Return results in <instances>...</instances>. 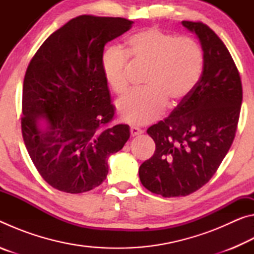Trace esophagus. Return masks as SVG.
I'll return each instance as SVG.
<instances>
[{"label": "esophagus", "instance_id": "34e87169", "mask_svg": "<svg viewBox=\"0 0 254 254\" xmlns=\"http://www.w3.org/2000/svg\"><path fill=\"white\" fill-rule=\"evenodd\" d=\"M130 132H131L132 136H136V135H139V134H141V133H142V130H140V128L136 127H131Z\"/></svg>", "mask_w": 254, "mask_h": 254}]
</instances>
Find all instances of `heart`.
<instances>
[{"mask_svg": "<svg viewBox=\"0 0 254 254\" xmlns=\"http://www.w3.org/2000/svg\"><path fill=\"white\" fill-rule=\"evenodd\" d=\"M128 57L149 67L147 88L130 92L118 102L120 118L131 124L152 122L163 113L167 102L175 106L184 101L194 89L203 67V51L196 40L156 27L143 29L127 38L126 51L109 46L101 56L103 77L117 94L127 89Z\"/></svg>", "mask_w": 254, "mask_h": 254, "instance_id": "heart-1", "label": "heart"}]
</instances>
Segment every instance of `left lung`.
<instances>
[{"instance_id":"left-lung-1","label":"left lung","mask_w":254,"mask_h":254,"mask_svg":"<svg viewBox=\"0 0 254 254\" xmlns=\"http://www.w3.org/2000/svg\"><path fill=\"white\" fill-rule=\"evenodd\" d=\"M204 53L203 72L168 118L148 128L156 151L139 168L143 186L162 197L187 196L213 177L233 143L242 83L229 50L208 25L183 21Z\"/></svg>"}]
</instances>
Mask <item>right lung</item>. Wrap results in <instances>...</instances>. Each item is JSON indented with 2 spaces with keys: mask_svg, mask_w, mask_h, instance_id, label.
<instances>
[{
  "mask_svg": "<svg viewBox=\"0 0 254 254\" xmlns=\"http://www.w3.org/2000/svg\"><path fill=\"white\" fill-rule=\"evenodd\" d=\"M132 24L124 18L77 16L47 38L27 68L24 144L41 177L60 191L79 194L100 186L109 173L107 158L130 137L127 124L109 127L114 106L101 56Z\"/></svg>",
  "mask_w": 254,
  "mask_h": 254,
  "instance_id": "right-lung-1",
  "label": "right lung"
}]
</instances>
